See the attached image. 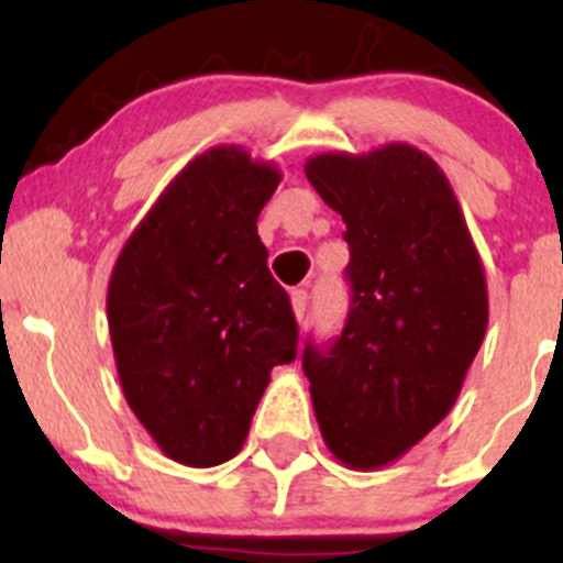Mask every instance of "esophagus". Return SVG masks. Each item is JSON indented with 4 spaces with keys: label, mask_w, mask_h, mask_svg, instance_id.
<instances>
[{
    "label": "esophagus",
    "mask_w": 563,
    "mask_h": 563,
    "mask_svg": "<svg viewBox=\"0 0 563 563\" xmlns=\"http://www.w3.org/2000/svg\"><path fill=\"white\" fill-rule=\"evenodd\" d=\"M291 308H294V316H297V321H305V316H308V308H310V294L305 291V288L291 291Z\"/></svg>",
    "instance_id": "esophagus-1"
}]
</instances>
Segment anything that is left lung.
I'll list each match as a JSON object with an SVG mask.
<instances>
[{
  "instance_id": "1",
  "label": "left lung",
  "mask_w": 563,
  "mask_h": 563,
  "mask_svg": "<svg viewBox=\"0 0 563 563\" xmlns=\"http://www.w3.org/2000/svg\"><path fill=\"white\" fill-rule=\"evenodd\" d=\"M305 174L351 247L343 332L302 356L318 428L343 465L384 468L455 406L485 340V269L450 179L417 146L327 152Z\"/></svg>"
}]
</instances>
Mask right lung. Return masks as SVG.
Segmentation results:
<instances>
[{
    "instance_id": "right-lung-1",
    "label": "right lung",
    "mask_w": 563,
    "mask_h": 563,
    "mask_svg": "<svg viewBox=\"0 0 563 563\" xmlns=\"http://www.w3.org/2000/svg\"><path fill=\"white\" fill-rule=\"evenodd\" d=\"M280 168L220 144L168 181L108 280V332L130 411L176 463L209 468L242 450L297 321L266 269L258 214Z\"/></svg>"
}]
</instances>
